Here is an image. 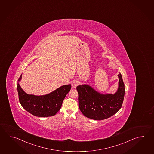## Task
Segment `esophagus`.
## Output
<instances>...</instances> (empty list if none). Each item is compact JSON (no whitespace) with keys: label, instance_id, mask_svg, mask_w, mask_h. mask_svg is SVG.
Here are the masks:
<instances>
[{"label":"esophagus","instance_id":"esophagus-1","mask_svg":"<svg viewBox=\"0 0 154 154\" xmlns=\"http://www.w3.org/2000/svg\"><path fill=\"white\" fill-rule=\"evenodd\" d=\"M78 84H79V82H78V81L75 80V81H72V82H71V85H72V88H76V87L77 86Z\"/></svg>","mask_w":154,"mask_h":154}]
</instances>
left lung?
<instances>
[{
  "instance_id": "left-lung-1",
  "label": "left lung",
  "mask_w": 154,
  "mask_h": 154,
  "mask_svg": "<svg viewBox=\"0 0 154 154\" xmlns=\"http://www.w3.org/2000/svg\"><path fill=\"white\" fill-rule=\"evenodd\" d=\"M119 87L115 94H102L88 85L77 87L79 106L85 117L95 120H103L113 116L121 108L125 96V85L119 73Z\"/></svg>"
}]
</instances>
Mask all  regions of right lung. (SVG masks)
<instances>
[{"mask_svg": "<svg viewBox=\"0 0 154 154\" xmlns=\"http://www.w3.org/2000/svg\"><path fill=\"white\" fill-rule=\"evenodd\" d=\"M22 75L18 79L17 89L19 101L23 108L29 113L38 117H45L56 115L61 109L66 95L70 91L71 85H64L44 95L28 94L23 91L19 84Z\"/></svg>", "mask_w": 154, "mask_h": 154, "instance_id": "add662e5", "label": "right lung"}]
</instances>
